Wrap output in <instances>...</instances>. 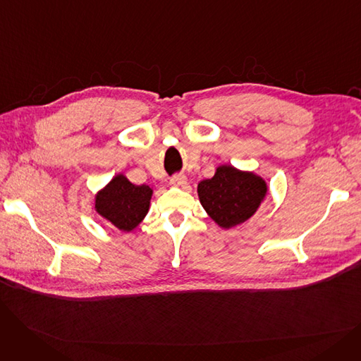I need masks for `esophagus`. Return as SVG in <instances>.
Returning <instances> with one entry per match:
<instances>
[{
    "label": "esophagus",
    "mask_w": 361,
    "mask_h": 361,
    "mask_svg": "<svg viewBox=\"0 0 361 361\" xmlns=\"http://www.w3.org/2000/svg\"><path fill=\"white\" fill-rule=\"evenodd\" d=\"M169 183H171V185H174V187H184L187 184V177L183 176V174H177L174 177H171Z\"/></svg>",
    "instance_id": "34e87169"
}]
</instances>
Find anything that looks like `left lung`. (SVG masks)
Returning a JSON list of instances; mask_svg holds the SVG:
<instances>
[{
  "instance_id": "8db88e82",
  "label": "left lung",
  "mask_w": 361,
  "mask_h": 361,
  "mask_svg": "<svg viewBox=\"0 0 361 361\" xmlns=\"http://www.w3.org/2000/svg\"><path fill=\"white\" fill-rule=\"evenodd\" d=\"M268 193L262 177L231 165H221L212 178L199 183L203 209L224 230H230L255 215Z\"/></svg>"
}]
</instances>
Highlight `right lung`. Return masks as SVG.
<instances>
[{"mask_svg":"<svg viewBox=\"0 0 361 361\" xmlns=\"http://www.w3.org/2000/svg\"><path fill=\"white\" fill-rule=\"evenodd\" d=\"M152 193L154 190L149 185H136L118 174L94 196V211L118 230L128 233L146 216Z\"/></svg>","mask_w":361,"mask_h":361,"instance_id":"add662e5","label":"right lung"}]
</instances>
